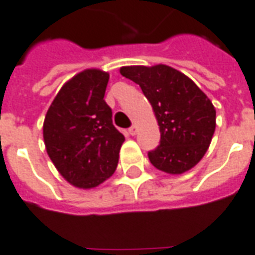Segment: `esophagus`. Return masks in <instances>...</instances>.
<instances>
[{
	"label": "esophagus",
	"mask_w": 255,
	"mask_h": 255,
	"mask_svg": "<svg viewBox=\"0 0 255 255\" xmlns=\"http://www.w3.org/2000/svg\"><path fill=\"white\" fill-rule=\"evenodd\" d=\"M128 132H129V135H135V133L138 132V127L133 124L132 127H129V129H128Z\"/></svg>",
	"instance_id": "esophagus-1"
}]
</instances>
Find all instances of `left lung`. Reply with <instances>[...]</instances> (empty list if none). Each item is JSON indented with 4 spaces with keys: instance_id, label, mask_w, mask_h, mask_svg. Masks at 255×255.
I'll return each instance as SVG.
<instances>
[{
    "instance_id": "1",
    "label": "left lung",
    "mask_w": 255,
    "mask_h": 255,
    "mask_svg": "<svg viewBox=\"0 0 255 255\" xmlns=\"http://www.w3.org/2000/svg\"><path fill=\"white\" fill-rule=\"evenodd\" d=\"M122 76L139 85L160 128V145L147 153L157 170L182 174L207 152L215 131V109L197 85L170 66H124Z\"/></svg>"
}]
</instances>
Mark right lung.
<instances>
[{
	"label": "right lung",
	"mask_w": 255,
	"mask_h": 255,
	"mask_svg": "<svg viewBox=\"0 0 255 255\" xmlns=\"http://www.w3.org/2000/svg\"><path fill=\"white\" fill-rule=\"evenodd\" d=\"M109 73L87 69L66 83L44 120L47 153L60 175L91 189L115 174L124 142L105 102Z\"/></svg>",
	"instance_id": "obj_1"
}]
</instances>
